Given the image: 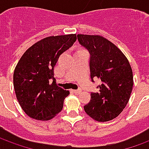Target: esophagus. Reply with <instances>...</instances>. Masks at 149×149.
<instances>
[{
  "label": "esophagus",
  "instance_id": "obj_1",
  "mask_svg": "<svg viewBox=\"0 0 149 149\" xmlns=\"http://www.w3.org/2000/svg\"><path fill=\"white\" fill-rule=\"evenodd\" d=\"M73 93L76 94H80L81 93V89H76V90H73Z\"/></svg>",
  "mask_w": 149,
  "mask_h": 149
}]
</instances>
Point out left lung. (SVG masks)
Returning <instances> with one entry per match:
<instances>
[{
  "label": "left lung",
  "mask_w": 149,
  "mask_h": 149,
  "mask_svg": "<svg viewBox=\"0 0 149 149\" xmlns=\"http://www.w3.org/2000/svg\"><path fill=\"white\" fill-rule=\"evenodd\" d=\"M79 44L90 54L91 80L100 78V91L91 93L89 103L84 106L88 115L97 121L116 118L130 98L133 76L128 59L109 40L100 36L78 34Z\"/></svg>",
  "instance_id": "1"
}]
</instances>
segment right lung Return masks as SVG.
<instances>
[{
  "label": "right lung",
  "instance_id": "1",
  "mask_svg": "<svg viewBox=\"0 0 149 149\" xmlns=\"http://www.w3.org/2000/svg\"><path fill=\"white\" fill-rule=\"evenodd\" d=\"M76 40V34L46 37L20 59L13 73V86L18 102L29 116L48 120L62 110L69 91L56 84L53 68L60 56Z\"/></svg>",
  "mask_w": 149,
  "mask_h": 149
}]
</instances>
